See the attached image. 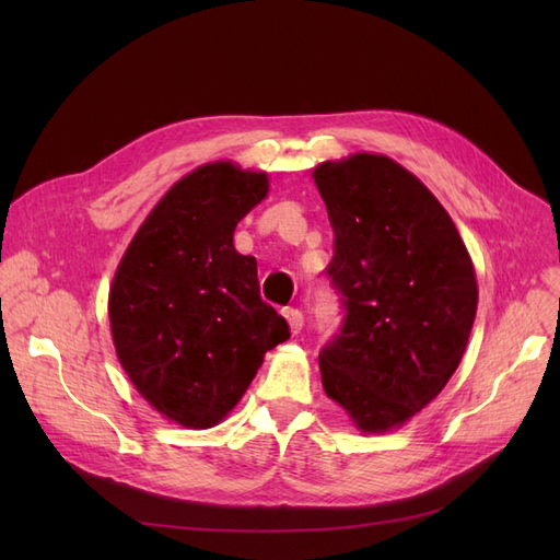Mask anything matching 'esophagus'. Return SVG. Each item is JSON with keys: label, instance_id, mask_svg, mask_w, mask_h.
Here are the masks:
<instances>
[{"label": "esophagus", "instance_id": "34e87169", "mask_svg": "<svg viewBox=\"0 0 560 560\" xmlns=\"http://www.w3.org/2000/svg\"><path fill=\"white\" fill-rule=\"evenodd\" d=\"M282 315H284V319H287V322H290V329H292V334H299V331L303 329V313H301L299 308L290 306V308H284V311H282Z\"/></svg>", "mask_w": 560, "mask_h": 560}]
</instances>
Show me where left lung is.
<instances>
[{"label": "left lung", "instance_id": "obj_1", "mask_svg": "<svg viewBox=\"0 0 560 560\" xmlns=\"http://www.w3.org/2000/svg\"><path fill=\"white\" fill-rule=\"evenodd\" d=\"M334 229L325 270L343 319L319 350L327 397L385 432L442 393L477 315L467 247L425 186L385 156L315 167Z\"/></svg>", "mask_w": 560, "mask_h": 560}]
</instances>
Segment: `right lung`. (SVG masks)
Here are the masks:
<instances>
[{"mask_svg": "<svg viewBox=\"0 0 560 560\" xmlns=\"http://www.w3.org/2000/svg\"><path fill=\"white\" fill-rule=\"evenodd\" d=\"M268 194L264 173L202 165L179 179L126 249L109 292L116 354L140 395L184 428H212L290 325L259 294L233 231Z\"/></svg>", "mask_w": 560, "mask_h": 560, "instance_id": "1", "label": "right lung"}]
</instances>
